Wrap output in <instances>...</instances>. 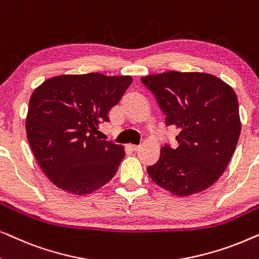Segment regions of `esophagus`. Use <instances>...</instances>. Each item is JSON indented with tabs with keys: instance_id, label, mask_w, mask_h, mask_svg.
<instances>
[{
	"instance_id": "34e87169",
	"label": "esophagus",
	"mask_w": 259,
	"mask_h": 259,
	"mask_svg": "<svg viewBox=\"0 0 259 259\" xmlns=\"http://www.w3.org/2000/svg\"><path fill=\"white\" fill-rule=\"evenodd\" d=\"M131 148H132L134 152H137V151L140 150V146H139V145H131Z\"/></svg>"
}]
</instances>
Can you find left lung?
<instances>
[{"label":"left lung","mask_w":259,"mask_h":259,"mask_svg":"<svg viewBox=\"0 0 259 259\" xmlns=\"http://www.w3.org/2000/svg\"><path fill=\"white\" fill-rule=\"evenodd\" d=\"M166 115L165 123L179 130L178 147L165 145L151 179L179 197L206 190L224 173L240 134L235 91L205 73L166 72L141 77Z\"/></svg>","instance_id":"1"}]
</instances>
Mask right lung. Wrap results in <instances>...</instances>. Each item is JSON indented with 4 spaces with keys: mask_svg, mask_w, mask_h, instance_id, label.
Returning a JSON list of instances; mask_svg holds the SVG:
<instances>
[{
    "mask_svg": "<svg viewBox=\"0 0 259 259\" xmlns=\"http://www.w3.org/2000/svg\"><path fill=\"white\" fill-rule=\"evenodd\" d=\"M132 81L100 73L60 75L34 91L26 120L28 143L54 185L82 196L114 177L123 147L95 134Z\"/></svg>",
    "mask_w": 259,
    "mask_h": 259,
    "instance_id": "obj_1",
    "label": "right lung"
}]
</instances>
